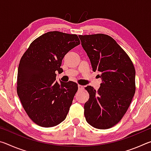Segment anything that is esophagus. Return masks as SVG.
I'll list each match as a JSON object with an SVG mask.
<instances>
[{
    "mask_svg": "<svg viewBox=\"0 0 151 151\" xmlns=\"http://www.w3.org/2000/svg\"><path fill=\"white\" fill-rule=\"evenodd\" d=\"M78 88L79 90H83V89L84 88V86L83 85H78Z\"/></svg>",
    "mask_w": 151,
    "mask_h": 151,
    "instance_id": "obj_1",
    "label": "esophagus"
}]
</instances>
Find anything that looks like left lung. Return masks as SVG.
Wrapping results in <instances>:
<instances>
[{
    "instance_id": "8db88e82",
    "label": "left lung",
    "mask_w": 151,
    "mask_h": 151,
    "mask_svg": "<svg viewBox=\"0 0 151 151\" xmlns=\"http://www.w3.org/2000/svg\"><path fill=\"white\" fill-rule=\"evenodd\" d=\"M81 45L90 59L94 72L98 71L102 83L98 91L93 86L85 103V116L98 129L111 128L121 121L135 93V69L131 58L109 35H79Z\"/></svg>"
}]
</instances>
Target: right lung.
Here are the masks:
<instances>
[{
	"mask_svg": "<svg viewBox=\"0 0 151 151\" xmlns=\"http://www.w3.org/2000/svg\"><path fill=\"white\" fill-rule=\"evenodd\" d=\"M76 35L51 31L38 37L24 53L18 68L17 94L24 109L39 126H57L66 119L78 85L60 83L56 71L68 51L80 45Z\"/></svg>",
	"mask_w": 151,
	"mask_h": 151,
	"instance_id": "obj_1",
	"label": "right lung"
}]
</instances>
